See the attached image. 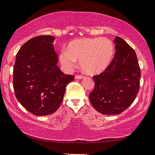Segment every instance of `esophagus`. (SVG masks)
Here are the masks:
<instances>
[{
    "label": "esophagus",
    "mask_w": 155,
    "mask_h": 155,
    "mask_svg": "<svg viewBox=\"0 0 155 155\" xmlns=\"http://www.w3.org/2000/svg\"><path fill=\"white\" fill-rule=\"evenodd\" d=\"M84 78V76L83 75H76L75 76V78H77V79H81V78Z\"/></svg>",
    "instance_id": "esophagus-1"
}]
</instances>
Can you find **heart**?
Returning <instances> with one entry per match:
<instances>
[{
    "label": "heart",
    "instance_id": "obj_1",
    "mask_svg": "<svg viewBox=\"0 0 155 155\" xmlns=\"http://www.w3.org/2000/svg\"><path fill=\"white\" fill-rule=\"evenodd\" d=\"M114 52L112 41L106 38H84L69 43L67 51H62L60 60L68 69L74 68L79 60L84 72L96 74L103 71L111 61Z\"/></svg>",
    "mask_w": 155,
    "mask_h": 155
}]
</instances>
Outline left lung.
Segmentation results:
<instances>
[{
	"instance_id": "obj_1",
	"label": "left lung",
	"mask_w": 155,
	"mask_h": 155,
	"mask_svg": "<svg viewBox=\"0 0 155 155\" xmlns=\"http://www.w3.org/2000/svg\"><path fill=\"white\" fill-rule=\"evenodd\" d=\"M114 59L105 70L93 76L94 88L89 94L93 107L104 115H117L126 110L137 97L140 69L134 50L116 37Z\"/></svg>"
}]
</instances>
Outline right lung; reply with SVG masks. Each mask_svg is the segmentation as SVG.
Segmentation results:
<instances>
[{
  "mask_svg": "<svg viewBox=\"0 0 155 155\" xmlns=\"http://www.w3.org/2000/svg\"><path fill=\"white\" fill-rule=\"evenodd\" d=\"M51 35L31 39L16 55L13 87L21 104L35 115L54 114L63 100L66 87L74 76L65 74L57 65L58 55Z\"/></svg>",
  "mask_w": 155,
  "mask_h": 155,
  "instance_id": "obj_1",
  "label": "right lung"
}]
</instances>
